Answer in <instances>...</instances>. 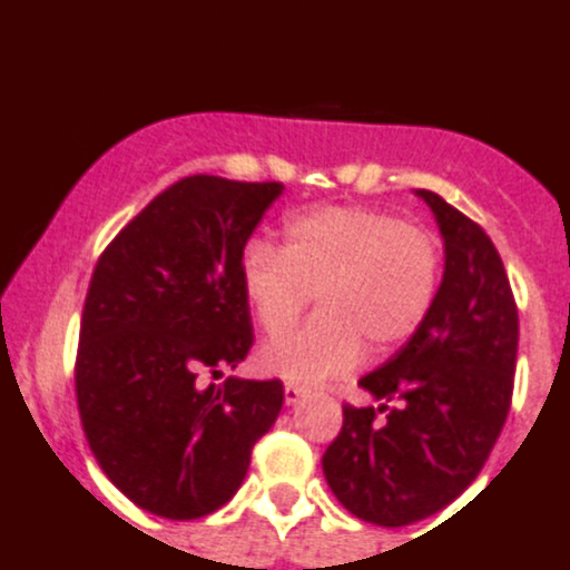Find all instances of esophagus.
I'll return each mask as SVG.
<instances>
[{"mask_svg":"<svg viewBox=\"0 0 570 570\" xmlns=\"http://www.w3.org/2000/svg\"><path fill=\"white\" fill-rule=\"evenodd\" d=\"M305 393H308V391H305V387L292 385V382H286V387H284V401H286V404H297V401H301Z\"/></svg>","mask_w":570,"mask_h":570,"instance_id":"esophagus-1","label":"esophagus"}]
</instances>
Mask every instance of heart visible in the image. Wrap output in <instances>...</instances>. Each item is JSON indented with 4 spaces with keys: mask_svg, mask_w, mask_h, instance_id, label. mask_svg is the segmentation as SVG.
I'll list each match as a JSON object with an SVG mask.
<instances>
[{
    "mask_svg": "<svg viewBox=\"0 0 570 570\" xmlns=\"http://www.w3.org/2000/svg\"><path fill=\"white\" fill-rule=\"evenodd\" d=\"M239 284L267 335L295 325L316 295L320 314L259 357L267 374L316 385L355 368L363 340L387 355L421 331L440 295L442 243L387 209H308L286 218L284 248L245 243Z\"/></svg>",
    "mask_w": 570,
    "mask_h": 570,
    "instance_id": "b5f03b06",
    "label": "heart"
}]
</instances>
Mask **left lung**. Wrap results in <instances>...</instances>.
I'll list each match as a JSON object with an SVG mask.
<instances>
[{"instance_id":"1","label":"left lung","mask_w":570,"mask_h":570,"mask_svg":"<svg viewBox=\"0 0 570 570\" xmlns=\"http://www.w3.org/2000/svg\"><path fill=\"white\" fill-rule=\"evenodd\" d=\"M417 196L445 239L440 295L421 331L357 382L382 404H344V426L322 456L341 505L380 527L421 522L475 481L517 371L519 311L494 243L442 196Z\"/></svg>"}]
</instances>
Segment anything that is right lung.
<instances>
[{
	"label": "right lung",
	"mask_w": 570,
	"mask_h": 570,
	"mask_svg": "<svg viewBox=\"0 0 570 570\" xmlns=\"http://www.w3.org/2000/svg\"><path fill=\"white\" fill-rule=\"evenodd\" d=\"M281 190L177 179L95 265L76 355L81 426L114 487L155 517L226 505L284 404L281 380L205 387L254 346L239 254Z\"/></svg>",
	"instance_id": "add662e5"
}]
</instances>
